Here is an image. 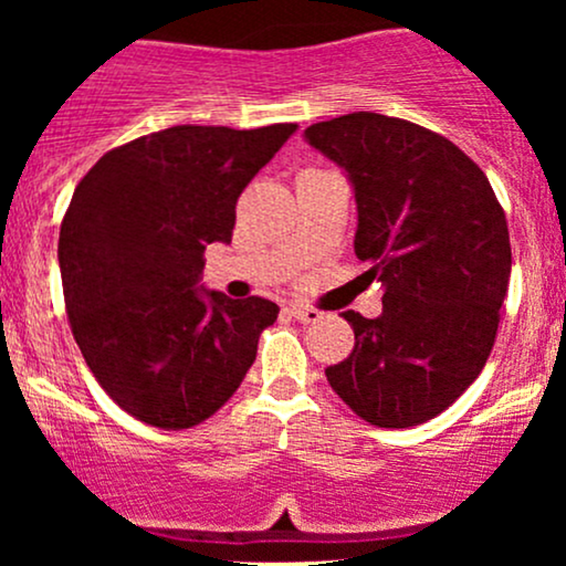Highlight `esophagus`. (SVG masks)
<instances>
[{
  "label": "esophagus",
  "mask_w": 566,
  "mask_h": 566,
  "mask_svg": "<svg viewBox=\"0 0 566 566\" xmlns=\"http://www.w3.org/2000/svg\"><path fill=\"white\" fill-rule=\"evenodd\" d=\"M290 314L295 316L297 322H303V324H314V322L322 319V311L308 308V305H303V303H292L290 305Z\"/></svg>",
  "instance_id": "esophagus-1"
}]
</instances>
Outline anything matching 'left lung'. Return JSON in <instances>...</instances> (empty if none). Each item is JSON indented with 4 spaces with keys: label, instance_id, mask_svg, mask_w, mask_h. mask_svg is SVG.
<instances>
[{
    "label": "left lung",
    "instance_id": "8db88e82",
    "mask_svg": "<svg viewBox=\"0 0 566 566\" xmlns=\"http://www.w3.org/2000/svg\"><path fill=\"white\" fill-rule=\"evenodd\" d=\"M303 138L346 172L354 252L382 290L378 319L343 314L354 350L324 375L367 423H426L479 378L495 346L511 276L503 207L476 161L407 119L356 112Z\"/></svg>",
    "mask_w": 566,
    "mask_h": 566
}]
</instances>
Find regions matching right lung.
I'll use <instances>...</instances> for the list:
<instances>
[{"label": "right lung", "instance_id": "obj_1", "mask_svg": "<svg viewBox=\"0 0 566 566\" xmlns=\"http://www.w3.org/2000/svg\"><path fill=\"white\" fill-rule=\"evenodd\" d=\"M297 125H178L103 154L61 223L63 297L84 361L133 418L180 431L242 386L265 297L201 287L207 244L231 242L237 199Z\"/></svg>", "mask_w": 566, "mask_h": 566}]
</instances>
